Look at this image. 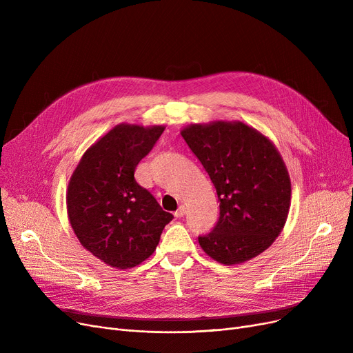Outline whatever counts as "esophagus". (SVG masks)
<instances>
[{"label": "esophagus", "instance_id": "34e87169", "mask_svg": "<svg viewBox=\"0 0 353 353\" xmlns=\"http://www.w3.org/2000/svg\"><path fill=\"white\" fill-rule=\"evenodd\" d=\"M184 214H186V208L184 206H180L176 212H174V216L177 217V219H180V217H183Z\"/></svg>", "mask_w": 353, "mask_h": 353}]
</instances>
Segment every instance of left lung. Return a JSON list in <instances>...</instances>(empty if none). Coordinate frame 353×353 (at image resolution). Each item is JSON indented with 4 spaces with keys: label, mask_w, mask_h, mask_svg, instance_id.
Returning a JSON list of instances; mask_svg holds the SVG:
<instances>
[{
    "label": "left lung",
    "mask_w": 353,
    "mask_h": 353,
    "mask_svg": "<svg viewBox=\"0 0 353 353\" xmlns=\"http://www.w3.org/2000/svg\"><path fill=\"white\" fill-rule=\"evenodd\" d=\"M217 193L220 214L199 243L214 261L236 265L266 250L282 232L290 179L276 147L243 123L194 124L181 132Z\"/></svg>",
    "instance_id": "left-lung-1"
}]
</instances>
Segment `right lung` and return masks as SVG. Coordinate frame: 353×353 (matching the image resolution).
I'll list each match as a JSON object with an SVG mask.
<instances>
[{"label": "right lung", "mask_w": 353, "mask_h": 353, "mask_svg": "<svg viewBox=\"0 0 353 353\" xmlns=\"http://www.w3.org/2000/svg\"><path fill=\"white\" fill-rule=\"evenodd\" d=\"M163 125L120 124L84 153L72 173L67 210L80 243L104 263L128 269L150 256L173 219L134 179Z\"/></svg>", "instance_id": "add662e5"}]
</instances>
